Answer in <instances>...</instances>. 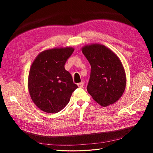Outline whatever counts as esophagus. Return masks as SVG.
Returning <instances> with one entry per match:
<instances>
[{
    "label": "esophagus",
    "instance_id": "obj_1",
    "mask_svg": "<svg viewBox=\"0 0 153 153\" xmlns=\"http://www.w3.org/2000/svg\"><path fill=\"white\" fill-rule=\"evenodd\" d=\"M77 86H78V87H79V88H83L84 83L82 82H80L79 83H77Z\"/></svg>",
    "mask_w": 153,
    "mask_h": 153
}]
</instances>
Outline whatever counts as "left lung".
<instances>
[{
  "label": "left lung",
  "instance_id": "left-lung-1",
  "mask_svg": "<svg viewBox=\"0 0 153 153\" xmlns=\"http://www.w3.org/2000/svg\"><path fill=\"white\" fill-rule=\"evenodd\" d=\"M82 53L91 64L87 91L102 106L114 103L122 97L126 85L124 68L119 58L99 44L86 45Z\"/></svg>",
  "mask_w": 153,
  "mask_h": 153
}]
</instances>
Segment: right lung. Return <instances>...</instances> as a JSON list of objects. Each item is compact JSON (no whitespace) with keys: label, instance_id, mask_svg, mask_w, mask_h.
Instances as JSON below:
<instances>
[{"label":"right lung","instance_id":"obj_1","mask_svg":"<svg viewBox=\"0 0 153 153\" xmlns=\"http://www.w3.org/2000/svg\"><path fill=\"white\" fill-rule=\"evenodd\" d=\"M74 51L71 47L45 51L31 65L28 77L29 91L35 105L45 112H60L77 88L71 75L64 68Z\"/></svg>","mask_w":153,"mask_h":153}]
</instances>
